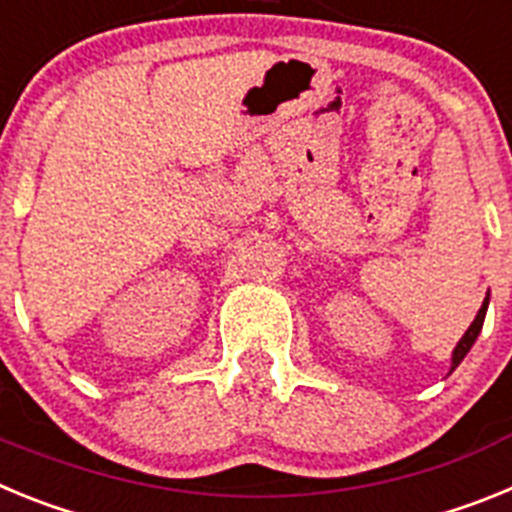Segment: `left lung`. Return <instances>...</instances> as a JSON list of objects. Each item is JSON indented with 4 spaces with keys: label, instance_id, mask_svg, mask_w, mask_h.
<instances>
[{
    "label": "left lung",
    "instance_id": "8db88e82",
    "mask_svg": "<svg viewBox=\"0 0 512 512\" xmlns=\"http://www.w3.org/2000/svg\"><path fill=\"white\" fill-rule=\"evenodd\" d=\"M487 305H490V295L485 297V302H482V307H479L477 318H474V323L469 325V328H467V333H464V336H461V341L456 343V348H454V356H451V372H454L456 366H459L461 361H464V356L469 354V348H472V346H474V341H477L479 330H482V323H485Z\"/></svg>",
    "mask_w": 512,
    "mask_h": 512
}]
</instances>
